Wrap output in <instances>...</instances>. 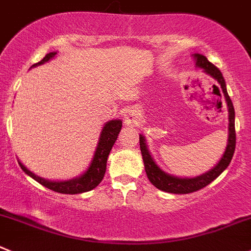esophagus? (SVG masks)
<instances>
[{"mask_svg": "<svg viewBox=\"0 0 251 251\" xmlns=\"http://www.w3.org/2000/svg\"><path fill=\"white\" fill-rule=\"evenodd\" d=\"M138 119H140V114L137 110H128L125 114V121L127 124H135L137 123Z\"/></svg>", "mask_w": 251, "mask_h": 251, "instance_id": "esophagus-1", "label": "esophagus"}]
</instances>
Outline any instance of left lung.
<instances>
[{
	"mask_svg": "<svg viewBox=\"0 0 251 251\" xmlns=\"http://www.w3.org/2000/svg\"><path fill=\"white\" fill-rule=\"evenodd\" d=\"M195 58H196V65H198L199 67H201V69L205 70V72H207V74L211 75L213 78L217 79L218 83L221 84V88H222L223 94H225L226 101H227L228 113H229V137H228V145L227 147H226L225 154H223V157L221 158L218 164L216 165L213 169H211L210 172L205 173V174L200 175V176L198 177L181 179V177H175L169 174H165L164 172H162V170L157 167V164H155L154 160H153L152 157H151L150 152H148V148L145 143V138H143L142 135H140V148H141V153H142L143 163H145V170H146V174H147V177L150 179V181L157 187V189H159V190H163V191H167V193H172V194L195 193V191L207 186L211 181H213L216 177L220 176V175L222 174L223 170H226V168L229 165L235 151V140H237V137H235L234 108H233V103L227 93L225 78H223L220 70H218L215 65L211 64L210 61H208L205 56L200 55V53H195Z\"/></svg>",
	"mask_w": 251,
	"mask_h": 251,
	"instance_id": "8db88e82",
	"label": "left lung"
}]
</instances>
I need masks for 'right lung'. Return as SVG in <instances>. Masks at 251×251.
Segmentation results:
<instances>
[{
    "mask_svg": "<svg viewBox=\"0 0 251 251\" xmlns=\"http://www.w3.org/2000/svg\"><path fill=\"white\" fill-rule=\"evenodd\" d=\"M55 53L56 52H50L48 55H45V57L41 61H39V62H36V64H34L33 67L49 61L51 57L55 56ZM121 126H123V121L121 120H111L108 124H105V126H104L103 131L100 133L98 147H97L96 153H94V158L91 163V167L88 168V170L83 175H81L77 179L69 180V181H49V180L43 179V177L36 176L30 170L26 169L21 162H19V165L23 169V172L26 173L29 176H31L39 184L48 187L50 190L55 191V193L71 194V195L86 193V191H89L92 189H94L96 186H98L99 182L103 180L106 170L108 155L110 153L111 148H113L114 143H115L116 138H118L119 132L121 130Z\"/></svg>",
    "mask_w": 251,
    "mask_h": 251,
    "instance_id": "add662e5",
    "label": "right lung"
}]
</instances>
